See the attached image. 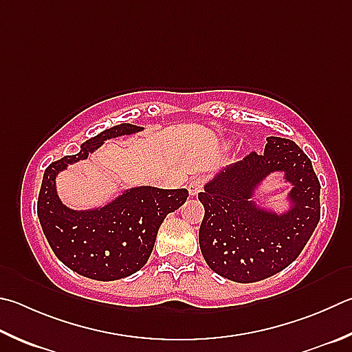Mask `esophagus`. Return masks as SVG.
I'll use <instances>...</instances> for the list:
<instances>
[{
  "instance_id": "esophagus-1",
  "label": "esophagus",
  "mask_w": 352,
  "mask_h": 352,
  "mask_svg": "<svg viewBox=\"0 0 352 352\" xmlns=\"http://www.w3.org/2000/svg\"><path fill=\"white\" fill-rule=\"evenodd\" d=\"M203 184H204V180H203V178H200V177H198V178H194V180L188 184V190H189V194L194 197V195H197L198 192H201Z\"/></svg>"
}]
</instances>
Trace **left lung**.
<instances>
[{
  "mask_svg": "<svg viewBox=\"0 0 352 352\" xmlns=\"http://www.w3.org/2000/svg\"><path fill=\"white\" fill-rule=\"evenodd\" d=\"M274 171L293 189L283 214L260 208L254 190ZM204 217L198 232L208 266L237 283H254L289 266L320 220V183L308 155L287 138L267 137L265 152L217 172L198 194Z\"/></svg>",
  "mask_w": 352,
  "mask_h": 352,
  "instance_id": "left-lung-1",
  "label": "left lung"
}]
</instances>
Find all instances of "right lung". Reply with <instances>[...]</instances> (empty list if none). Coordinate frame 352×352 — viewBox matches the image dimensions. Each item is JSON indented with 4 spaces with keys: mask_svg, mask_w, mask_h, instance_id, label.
I'll return each instance as SVG.
<instances>
[{
    "mask_svg": "<svg viewBox=\"0 0 352 352\" xmlns=\"http://www.w3.org/2000/svg\"><path fill=\"white\" fill-rule=\"evenodd\" d=\"M143 127L123 123L81 144L75 155L63 157L44 170L38 195V219L54 254L82 277L112 282L142 270L154 249L158 228L169 212L186 201V189L138 186L126 189L103 208L74 210L56 194V175L86 160L106 140L131 135Z\"/></svg>",
    "mask_w": 352,
    "mask_h": 352,
    "instance_id": "right-lung-1",
    "label": "right lung"
}]
</instances>
